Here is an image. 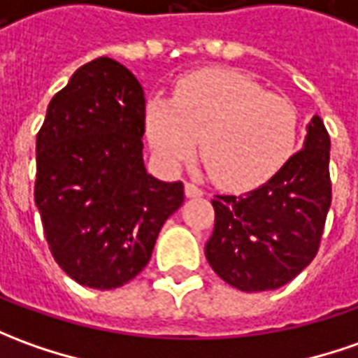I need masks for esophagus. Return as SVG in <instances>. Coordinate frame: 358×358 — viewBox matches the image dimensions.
<instances>
[{
    "label": "esophagus",
    "mask_w": 358,
    "mask_h": 358,
    "mask_svg": "<svg viewBox=\"0 0 358 358\" xmlns=\"http://www.w3.org/2000/svg\"><path fill=\"white\" fill-rule=\"evenodd\" d=\"M184 189H186V196H188V198H201V196H203V189L199 188V186H196V184H192V182H186Z\"/></svg>",
    "instance_id": "1"
}]
</instances>
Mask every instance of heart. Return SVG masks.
Masks as SVG:
<instances>
[{
  "label": "heart",
  "mask_w": 358,
  "mask_h": 358,
  "mask_svg": "<svg viewBox=\"0 0 358 358\" xmlns=\"http://www.w3.org/2000/svg\"><path fill=\"white\" fill-rule=\"evenodd\" d=\"M150 147L166 169L199 157L210 178L225 189H250L271 178L298 143V111L290 99L264 92L227 68L182 76L172 99L145 106Z\"/></svg>",
  "instance_id": "b5f03b06"
}]
</instances>
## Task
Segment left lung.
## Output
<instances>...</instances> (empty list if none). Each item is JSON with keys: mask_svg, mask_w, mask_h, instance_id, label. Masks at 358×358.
Listing matches in <instances>:
<instances>
[{"mask_svg": "<svg viewBox=\"0 0 358 358\" xmlns=\"http://www.w3.org/2000/svg\"><path fill=\"white\" fill-rule=\"evenodd\" d=\"M327 129L317 115L303 148L266 184L243 196H215L206 259L243 292L276 290L315 259L331 206Z\"/></svg>", "mask_w": 358, "mask_h": 358, "instance_id": "obj_1", "label": "left lung"}]
</instances>
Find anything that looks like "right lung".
<instances>
[{
    "label": "right lung",
    "mask_w": 358,
    "mask_h": 358,
    "mask_svg": "<svg viewBox=\"0 0 358 358\" xmlns=\"http://www.w3.org/2000/svg\"><path fill=\"white\" fill-rule=\"evenodd\" d=\"M145 92L108 57L78 68L36 133L35 203L48 249L72 280L113 290L147 266L182 182L145 170Z\"/></svg>",
    "instance_id": "add662e5"
}]
</instances>
